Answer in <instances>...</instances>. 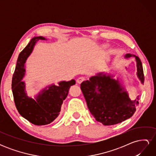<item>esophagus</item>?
<instances>
[{"label": "esophagus", "instance_id": "1", "mask_svg": "<svg viewBox=\"0 0 156 156\" xmlns=\"http://www.w3.org/2000/svg\"><path fill=\"white\" fill-rule=\"evenodd\" d=\"M86 80V78L85 77H79V78H78L77 79V82L78 83H81L82 82H83L84 81H85Z\"/></svg>", "mask_w": 156, "mask_h": 156}]
</instances>
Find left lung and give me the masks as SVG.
I'll return each instance as SVG.
<instances>
[{"instance_id": "left-lung-1", "label": "left lung", "mask_w": 156, "mask_h": 156, "mask_svg": "<svg viewBox=\"0 0 156 156\" xmlns=\"http://www.w3.org/2000/svg\"><path fill=\"white\" fill-rule=\"evenodd\" d=\"M132 56L135 57L136 73L143 84L144 77L140 58L131 54L126 55L125 57L127 58ZM81 89L90 112L98 122L105 126L115 125L129 119L139 104L137 100H130L119 80L103 73L90 77L89 81H83Z\"/></svg>"}]
</instances>
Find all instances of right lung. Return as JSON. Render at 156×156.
<instances>
[{
	"label": "right lung",
	"instance_id": "obj_1",
	"mask_svg": "<svg viewBox=\"0 0 156 156\" xmlns=\"http://www.w3.org/2000/svg\"><path fill=\"white\" fill-rule=\"evenodd\" d=\"M45 40L42 36L34 37L19 55L13 73L12 89L14 102L19 113L32 124L47 125L53 122L60 114L63 101L66 98L71 86L75 84L74 79L61 81L56 86L52 84L41 90L35 99L27 96L25 82L22 81L25 73V63L32 53L37 41Z\"/></svg>",
	"mask_w": 156,
	"mask_h": 156
}]
</instances>
